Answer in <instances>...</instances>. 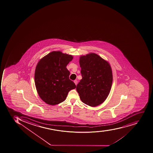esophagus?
<instances>
[{"instance_id":"34e87169","label":"esophagus","mask_w":153,"mask_h":153,"mask_svg":"<svg viewBox=\"0 0 153 153\" xmlns=\"http://www.w3.org/2000/svg\"><path fill=\"white\" fill-rule=\"evenodd\" d=\"M74 82L75 85H77V84H78V81H77V80H75V81H74Z\"/></svg>"}]
</instances>
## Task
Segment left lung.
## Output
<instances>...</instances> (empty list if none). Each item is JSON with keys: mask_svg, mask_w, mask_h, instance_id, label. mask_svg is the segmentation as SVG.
Returning a JSON list of instances; mask_svg holds the SVG:
<instances>
[{"mask_svg": "<svg viewBox=\"0 0 153 153\" xmlns=\"http://www.w3.org/2000/svg\"><path fill=\"white\" fill-rule=\"evenodd\" d=\"M82 79L76 90L82 102L91 107L103 103L109 95L113 83V73L108 62L94 53L81 56Z\"/></svg>", "mask_w": 153, "mask_h": 153, "instance_id": "obj_1", "label": "left lung"}]
</instances>
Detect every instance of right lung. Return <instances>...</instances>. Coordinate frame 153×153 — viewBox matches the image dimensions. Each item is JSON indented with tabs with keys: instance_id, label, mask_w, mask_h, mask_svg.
I'll use <instances>...</instances> for the list:
<instances>
[{
	"instance_id": "1",
	"label": "right lung",
	"mask_w": 153,
	"mask_h": 153,
	"mask_svg": "<svg viewBox=\"0 0 153 153\" xmlns=\"http://www.w3.org/2000/svg\"><path fill=\"white\" fill-rule=\"evenodd\" d=\"M71 55L53 51L38 62L35 71V84L40 98L47 104L55 105L65 101L70 91L76 88L69 79L68 64Z\"/></svg>"
}]
</instances>
